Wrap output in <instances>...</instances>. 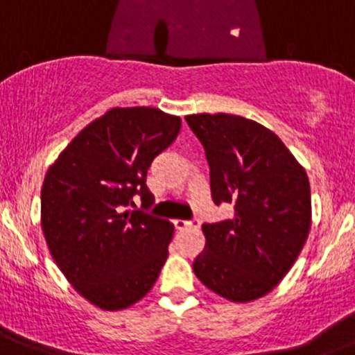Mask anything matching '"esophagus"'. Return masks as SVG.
<instances>
[{
  "label": "esophagus",
  "mask_w": 355,
  "mask_h": 355,
  "mask_svg": "<svg viewBox=\"0 0 355 355\" xmlns=\"http://www.w3.org/2000/svg\"><path fill=\"white\" fill-rule=\"evenodd\" d=\"M173 225L177 230H184L189 227H199V220H175Z\"/></svg>",
  "instance_id": "1"
}]
</instances>
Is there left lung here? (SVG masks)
Masks as SVG:
<instances>
[{
    "label": "left lung",
    "instance_id": "8db88e82",
    "mask_svg": "<svg viewBox=\"0 0 355 355\" xmlns=\"http://www.w3.org/2000/svg\"><path fill=\"white\" fill-rule=\"evenodd\" d=\"M206 151L211 198L234 202L232 220L204 223L196 277L218 295L249 302L288 273L311 228V187L277 134L227 113L185 116Z\"/></svg>",
    "mask_w": 355,
    "mask_h": 355
}]
</instances>
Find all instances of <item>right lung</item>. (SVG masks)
I'll use <instances>...</instances> for the list:
<instances>
[{
	"label": "right lung",
	"mask_w": 355,
	"mask_h": 355,
	"mask_svg": "<svg viewBox=\"0 0 355 355\" xmlns=\"http://www.w3.org/2000/svg\"><path fill=\"white\" fill-rule=\"evenodd\" d=\"M182 120L156 108H113L89 123L49 166L41 225L53 259L82 297L105 311L141 300L168 257L173 225L148 209L153 159Z\"/></svg>",
	"instance_id": "add662e5"
}]
</instances>
